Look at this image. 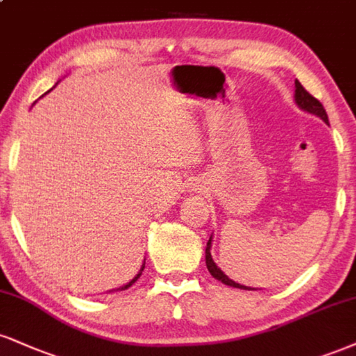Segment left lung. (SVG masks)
<instances>
[{"mask_svg": "<svg viewBox=\"0 0 356 356\" xmlns=\"http://www.w3.org/2000/svg\"><path fill=\"white\" fill-rule=\"evenodd\" d=\"M295 102H297L298 108H300V109L307 111V113H310V114L318 115V118L322 119V121H325V122L328 124L327 111H325V108L322 106V102L316 99V97L312 96V94L308 92L307 89L303 88V86H302L300 83H298V81H295ZM211 247H212V235H211V238H209L207 247H205V265H207V268H209V272H211V275H212L213 278H217V280H220L222 284L234 286V289L254 290V289H250V286L241 285V284H237V282L230 280V278L227 277L225 273L222 272L220 268L216 265V262H213V260H212Z\"/></svg>", "mask_w": 356, "mask_h": 356, "instance_id": "obj_1", "label": "left lung"}]
</instances>
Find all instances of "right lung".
<instances>
[{
    "label": "right lung",
    "mask_w": 356,
    "mask_h": 356,
    "mask_svg": "<svg viewBox=\"0 0 356 356\" xmlns=\"http://www.w3.org/2000/svg\"><path fill=\"white\" fill-rule=\"evenodd\" d=\"M144 265H145V264H144ZM144 265H143V267H140V272L137 273V275H136L134 278H132V280L129 282V284H127V285H124V286H121V289H118V290H126V289H129V286H131L132 284H136V280H137V278L140 277V273H143V270H144Z\"/></svg>",
    "instance_id": "1"
}]
</instances>
